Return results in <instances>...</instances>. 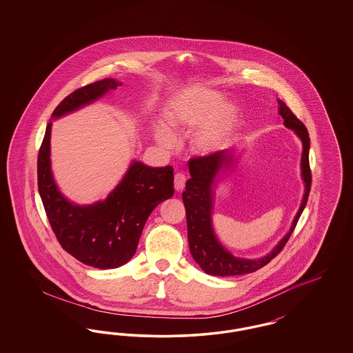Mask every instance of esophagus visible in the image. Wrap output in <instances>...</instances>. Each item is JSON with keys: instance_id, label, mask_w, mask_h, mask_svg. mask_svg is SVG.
<instances>
[{"instance_id": "1", "label": "esophagus", "mask_w": 353, "mask_h": 353, "mask_svg": "<svg viewBox=\"0 0 353 353\" xmlns=\"http://www.w3.org/2000/svg\"><path fill=\"white\" fill-rule=\"evenodd\" d=\"M185 181H186L185 174H183V173H176V174H174V189H176L177 192L183 190L185 186Z\"/></svg>"}]
</instances>
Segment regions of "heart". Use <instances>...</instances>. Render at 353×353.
<instances>
[{
    "mask_svg": "<svg viewBox=\"0 0 353 353\" xmlns=\"http://www.w3.org/2000/svg\"><path fill=\"white\" fill-rule=\"evenodd\" d=\"M164 118L176 134L189 136L193 153L210 156L221 151L239 123V110L233 103H223V97L208 87L193 85L174 94L164 110ZM153 134L165 150L174 145V136L164 124H156Z\"/></svg>",
    "mask_w": 353,
    "mask_h": 353,
    "instance_id": "obj_1",
    "label": "heart"
}]
</instances>
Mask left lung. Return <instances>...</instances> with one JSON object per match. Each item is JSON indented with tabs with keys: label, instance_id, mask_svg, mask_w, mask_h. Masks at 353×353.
Segmentation results:
<instances>
[{
	"label": "left lung",
	"instance_id": "8db88e82",
	"mask_svg": "<svg viewBox=\"0 0 353 353\" xmlns=\"http://www.w3.org/2000/svg\"><path fill=\"white\" fill-rule=\"evenodd\" d=\"M279 115L283 119V124L288 130H292L301 139L303 145L301 170L304 183L301 208L292 221L288 233L278 242V245L266 255L255 259L234 256L225 249L219 242L213 229L212 214H213V200H214V183L219 173L230 168L234 161V150L226 148L210 156L193 157L189 160L190 179L186 181L183 192L185 210H186V225H188V242L193 259L206 274L217 276H232L250 274L266 266L272 258H275L285 248V242L292 234L298 219L302 216L303 210L308 200L311 189V169L308 161L310 153V136L302 121L296 118L285 103L278 99Z\"/></svg>",
	"mask_w": 353,
	"mask_h": 353
}]
</instances>
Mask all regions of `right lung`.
Wrapping results in <instances>:
<instances>
[{
    "mask_svg": "<svg viewBox=\"0 0 353 353\" xmlns=\"http://www.w3.org/2000/svg\"><path fill=\"white\" fill-rule=\"evenodd\" d=\"M118 85L117 79L105 78L78 88L57 105L51 119L91 104ZM51 125L52 121L46 127L37 170L39 196L54 234L68 254L87 266H123L134 256L152 210L173 196V168H152L134 160L105 200L77 205L61 193L51 172Z\"/></svg>",
    "mask_w": 353,
    "mask_h": 353,
    "instance_id": "obj_1",
    "label": "right lung"
}]
</instances>
